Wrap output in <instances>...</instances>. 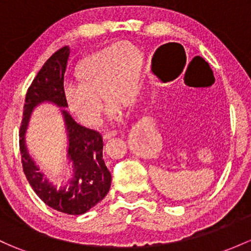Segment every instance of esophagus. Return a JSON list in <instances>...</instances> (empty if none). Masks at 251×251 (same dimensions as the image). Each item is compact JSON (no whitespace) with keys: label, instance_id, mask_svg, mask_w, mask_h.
<instances>
[{"label":"esophagus","instance_id":"esophagus-1","mask_svg":"<svg viewBox=\"0 0 251 251\" xmlns=\"http://www.w3.org/2000/svg\"><path fill=\"white\" fill-rule=\"evenodd\" d=\"M114 136H117V132H115V131H109V132H105L103 134V139L104 141H107V139H110Z\"/></svg>","mask_w":251,"mask_h":251}]
</instances>
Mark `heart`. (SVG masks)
<instances>
[{"mask_svg": "<svg viewBox=\"0 0 251 251\" xmlns=\"http://www.w3.org/2000/svg\"><path fill=\"white\" fill-rule=\"evenodd\" d=\"M143 68V54L131 43L114 44L85 57L75 68L78 85L66 91L68 108L81 124L97 126L103 115V99L114 114L136 102Z\"/></svg>", "mask_w": 251, "mask_h": 251, "instance_id": "obj_1", "label": "heart"}]
</instances>
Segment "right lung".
I'll use <instances>...</instances> for the list:
<instances>
[{
	"instance_id": "add662e5",
	"label": "right lung",
	"mask_w": 251,
	"mask_h": 251,
	"mask_svg": "<svg viewBox=\"0 0 251 251\" xmlns=\"http://www.w3.org/2000/svg\"><path fill=\"white\" fill-rule=\"evenodd\" d=\"M70 48L63 47L51 55L33 79L26 94L24 118L20 127V152L23 170L37 196L47 205L70 215H80L104 199L110 189L112 176L103 160V139L97 131L79 125L66 109H61L68 136V159L73 176L65 185H54L30 156L25 134L33 109L50 102L67 108L63 77Z\"/></svg>"
}]
</instances>
